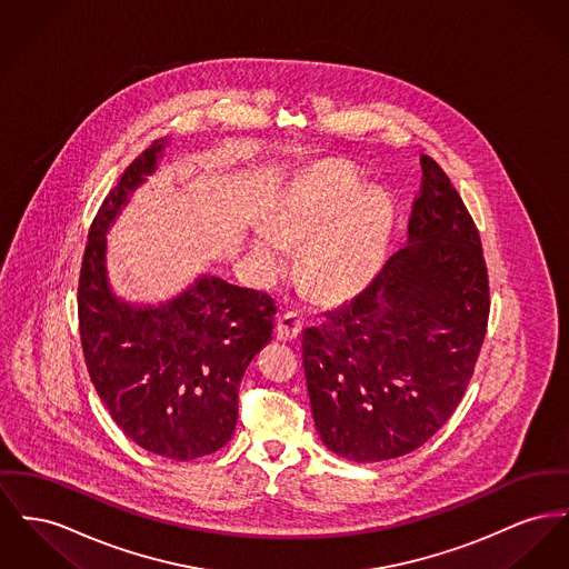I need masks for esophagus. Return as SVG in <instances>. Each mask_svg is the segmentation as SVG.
Wrapping results in <instances>:
<instances>
[{
	"mask_svg": "<svg viewBox=\"0 0 569 569\" xmlns=\"http://www.w3.org/2000/svg\"><path fill=\"white\" fill-rule=\"evenodd\" d=\"M301 318L297 313H283L277 320L274 333H277L279 339H283V341H295L301 335Z\"/></svg>",
	"mask_w": 569,
	"mask_h": 569,
	"instance_id": "34e87169",
	"label": "esophagus"
}]
</instances>
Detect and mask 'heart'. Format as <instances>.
<instances>
[{
    "label": "heart",
    "instance_id": "obj_1",
    "mask_svg": "<svg viewBox=\"0 0 569 569\" xmlns=\"http://www.w3.org/2000/svg\"><path fill=\"white\" fill-rule=\"evenodd\" d=\"M355 169L325 163L292 178L268 206L267 228L251 236V260L274 277L288 260L286 242H302L299 272L327 299L366 288L385 260L393 226V200L378 187L363 189Z\"/></svg>",
    "mask_w": 569,
    "mask_h": 569
}]
</instances>
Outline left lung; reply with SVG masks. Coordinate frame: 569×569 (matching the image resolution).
I'll return each instance as SVG.
<instances>
[{"mask_svg": "<svg viewBox=\"0 0 569 569\" xmlns=\"http://www.w3.org/2000/svg\"><path fill=\"white\" fill-rule=\"evenodd\" d=\"M408 244L355 301L302 331L316 430L346 460L400 458L445 426L467 391L490 313L488 270L467 206L421 157Z\"/></svg>", "mask_w": 569, "mask_h": 569, "instance_id": "left-lung-1", "label": "left lung"}]
</instances>
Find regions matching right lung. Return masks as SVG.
Wrapping results in <instances>:
<instances>
[{
  "instance_id": "1",
  "label": "right lung",
  "mask_w": 569,
  "mask_h": 569,
  "mask_svg": "<svg viewBox=\"0 0 569 569\" xmlns=\"http://www.w3.org/2000/svg\"><path fill=\"white\" fill-rule=\"evenodd\" d=\"M157 139L122 173L88 234L79 277L86 366L111 419L141 449L171 460L214 453L234 435L238 387L272 339L274 301L200 274L159 305L120 299L109 283L107 234L163 159Z\"/></svg>"
}]
</instances>
